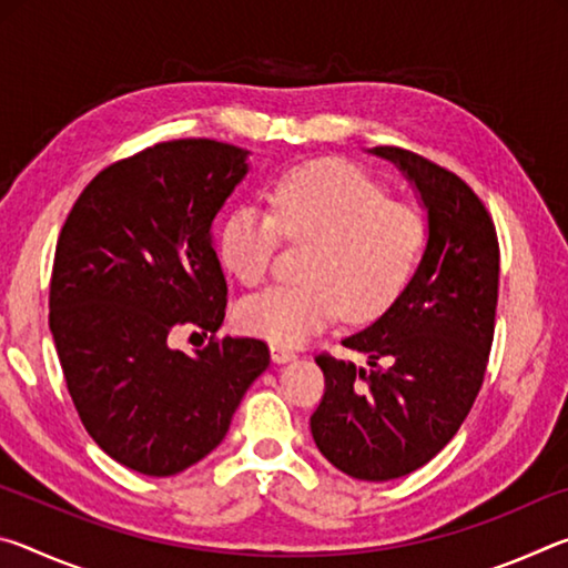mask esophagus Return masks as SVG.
Wrapping results in <instances>:
<instances>
[{
  "label": "esophagus",
  "mask_w": 568,
  "mask_h": 568,
  "mask_svg": "<svg viewBox=\"0 0 568 568\" xmlns=\"http://www.w3.org/2000/svg\"><path fill=\"white\" fill-rule=\"evenodd\" d=\"M271 355L275 363H287V361H295V353L291 348H283V345H271Z\"/></svg>",
  "instance_id": "obj_1"
}]
</instances>
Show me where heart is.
Masks as SVG:
<instances>
[{
  "instance_id": "1",
  "label": "heart",
  "mask_w": 568,
  "mask_h": 568,
  "mask_svg": "<svg viewBox=\"0 0 568 568\" xmlns=\"http://www.w3.org/2000/svg\"><path fill=\"white\" fill-rule=\"evenodd\" d=\"M311 240L303 283H277L243 297L237 328L275 345H301L338 318H373L396 301L416 267L426 225L376 180L338 158L285 170L267 190V213L237 205L217 227V257L240 283L271 271L277 237Z\"/></svg>"
}]
</instances>
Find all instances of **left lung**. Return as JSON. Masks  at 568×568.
I'll return each mask as SVG.
<instances>
[{
  "label": "left lung",
  "mask_w": 568,
  "mask_h": 568,
  "mask_svg": "<svg viewBox=\"0 0 568 568\" xmlns=\"http://www.w3.org/2000/svg\"><path fill=\"white\" fill-rule=\"evenodd\" d=\"M371 152L416 187L428 240L388 311L343 338L368 365L315 358L325 393L311 434L343 474L390 480L428 464L474 406L494 343L498 240L486 205L456 172L403 148Z\"/></svg>",
  "instance_id": "obj_1"
}]
</instances>
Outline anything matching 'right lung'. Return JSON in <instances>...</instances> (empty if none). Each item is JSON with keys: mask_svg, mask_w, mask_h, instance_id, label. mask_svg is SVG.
Segmentation results:
<instances>
[{"mask_svg": "<svg viewBox=\"0 0 568 568\" xmlns=\"http://www.w3.org/2000/svg\"><path fill=\"white\" fill-rule=\"evenodd\" d=\"M247 150L158 142L114 162L77 197L57 240L50 331L82 426L118 464L175 476L225 438L271 365L257 338H215L227 283L213 223L247 175ZM182 324L211 333L192 356Z\"/></svg>", "mask_w": 568, "mask_h": 568, "instance_id": "add662e5", "label": "right lung"}]
</instances>
